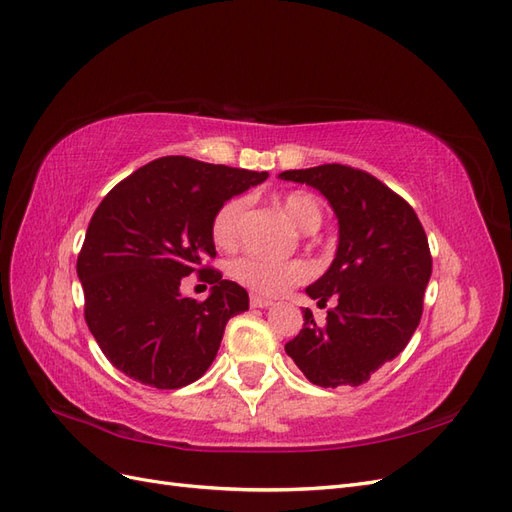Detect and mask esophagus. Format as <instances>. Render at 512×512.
Wrapping results in <instances>:
<instances>
[{"label":"esophagus","mask_w":512,"mask_h":512,"mask_svg":"<svg viewBox=\"0 0 512 512\" xmlns=\"http://www.w3.org/2000/svg\"><path fill=\"white\" fill-rule=\"evenodd\" d=\"M251 306H253V309H266V306H272V300H268V298H264V296L253 294V296H251Z\"/></svg>","instance_id":"1"}]
</instances>
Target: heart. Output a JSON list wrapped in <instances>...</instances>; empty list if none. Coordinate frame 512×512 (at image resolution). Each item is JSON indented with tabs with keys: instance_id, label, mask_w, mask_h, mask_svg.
I'll return each instance as SVG.
<instances>
[{
	"instance_id": "obj_1",
	"label": "heart",
	"mask_w": 512,
	"mask_h": 512,
	"mask_svg": "<svg viewBox=\"0 0 512 512\" xmlns=\"http://www.w3.org/2000/svg\"><path fill=\"white\" fill-rule=\"evenodd\" d=\"M287 218L296 229L304 233H313L324 221V208L321 201L306 191H291L276 199ZM246 210V201L242 197H231L218 206L212 216V240L223 251H233L242 240V216ZM311 266L306 261L294 259L274 264L259 257H242L231 264V276L246 289L257 296H281L287 289L302 285L311 279Z\"/></svg>"
}]
</instances>
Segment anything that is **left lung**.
Here are the masks:
<instances>
[{
	"mask_svg": "<svg viewBox=\"0 0 512 512\" xmlns=\"http://www.w3.org/2000/svg\"><path fill=\"white\" fill-rule=\"evenodd\" d=\"M279 178L317 188L339 218L337 257L306 287L321 309L330 298L337 306L324 326L304 309L285 352L317 386H360L403 352L420 324L433 264L427 233L410 203L362 169L332 163Z\"/></svg>",
	"mask_w": 512,
	"mask_h": 512,
	"instance_id": "obj_1",
	"label": "left lung"
}]
</instances>
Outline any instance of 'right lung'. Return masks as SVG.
<instances>
[{
  "mask_svg": "<svg viewBox=\"0 0 512 512\" xmlns=\"http://www.w3.org/2000/svg\"><path fill=\"white\" fill-rule=\"evenodd\" d=\"M266 178V171L163 156L100 201L77 274L87 328L115 369L160 390L188 386L208 371L227 321L248 311L246 289L208 264L216 257L212 216ZM188 273L213 285L203 303L179 294Z\"/></svg>",
  "mask_w": 512,
  "mask_h": 512,
  "instance_id": "add662e5",
  "label": "right lung"
}]
</instances>
